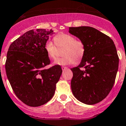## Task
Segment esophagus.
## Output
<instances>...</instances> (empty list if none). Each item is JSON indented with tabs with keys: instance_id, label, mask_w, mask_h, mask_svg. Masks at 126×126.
Returning <instances> with one entry per match:
<instances>
[{
	"instance_id": "34e87169",
	"label": "esophagus",
	"mask_w": 126,
	"mask_h": 126,
	"mask_svg": "<svg viewBox=\"0 0 126 126\" xmlns=\"http://www.w3.org/2000/svg\"><path fill=\"white\" fill-rule=\"evenodd\" d=\"M67 69V67H65V66H62V71H64V70H65V69Z\"/></svg>"
}]
</instances>
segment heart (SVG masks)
I'll return each instance as SVG.
<instances>
[{
	"label": "heart",
	"mask_w": 126,
	"mask_h": 126,
	"mask_svg": "<svg viewBox=\"0 0 126 126\" xmlns=\"http://www.w3.org/2000/svg\"><path fill=\"white\" fill-rule=\"evenodd\" d=\"M55 45L51 41L45 44L44 49L50 59H55L57 55L58 48L64 47L63 58L56 59L54 65H67L74 64L75 59L80 61L85 53V45L80 40L75 39L74 36L69 34L61 33L55 36L53 38Z\"/></svg>",
	"instance_id": "heart-1"
}]
</instances>
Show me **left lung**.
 <instances>
[{"mask_svg": "<svg viewBox=\"0 0 126 126\" xmlns=\"http://www.w3.org/2000/svg\"><path fill=\"white\" fill-rule=\"evenodd\" d=\"M69 33L82 40L86 49L79 65L71 69L72 93L81 102L95 104L114 85L119 62L117 49L111 38L92 27H71Z\"/></svg>", "mask_w": 126, "mask_h": 126, "instance_id": "obj_1", "label": "left lung"}]
</instances>
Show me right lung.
<instances>
[{"label": "right lung", "mask_w": 126, "mask_h": 126, "mask_svg": "<svg viewBox=\"0 0 126 126\" xmlns=\"http://www.w3.org/2000/svg\"><path fill=\"white\" fill-rule=\"evenodd\" d=\"M52 30H30L11 43L7 53L5 67L7 77L15 94L25 104L38 107L53 96L56 84L62 70L50 64L44 49Z\"/></svg>", "instance_id": "1"}]
</instances>
